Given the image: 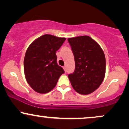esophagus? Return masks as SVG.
<instances>
[{"instance_id":"obj_1","label":"esophagus","mask_w":129,"mask_h":129,"mask_svg":"<svg viewBox=\"0 0 129 129\" xmlns=\"http://www.w3.org/2000/svg\"><path fill=\"white\" fill-rule=\"evenodd\" d=\"M63 70H65V72H67V69H66V66H63Z\"/></svg>"}]
</instances>
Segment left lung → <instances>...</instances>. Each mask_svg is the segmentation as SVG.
Returning a JSON list of instances; mask_svg holds the SVG:
<instances>
[{
  "instance_id": "1",
  "label": "left lung",
  "mask_w": 129,
  "mask_h": 129,
  "mask_svg": "<svg viewBox=\"0 0 129 129\" xmlns=\"http://www.w3.org/2000/svg\"><path fill=\"white\" fill-rule=\"evenodd\" d=\"M75 57V69L69 78L76 92L88 94L103 82L106 73V58L98 43L88 36L69 38Z\"/></svg>"
}]
</instances>
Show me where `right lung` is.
<instances>
[{
  "instance_id": "add662e5",
  "label": "right lung",
  "mask_w": 129,
  "mask_h": 129,
  "mask_svg": "<svg viewBox=\"0 0 129 129\" xmlns=\"http://www.w3.org/2000/svg\"><path fill=\"white\" fill-rule=\"evenodd\" d=\"M66 39L45 35L33 41L23 61L26 81L36 92L46 93L56 86L64 70L57 63L56 51Z\"/></svg>"
}]
</instances>
